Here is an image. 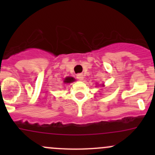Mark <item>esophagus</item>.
<instances>
[{"label": "esophagus", "instance_id": "1", "mask_svg": "<svg viewBox=\"0 0 155 155\" xmlns=\"http://www.w3.org/2000/svg\"><path fill=\"white\" fill-rule=\"evenodd\" d=\"M83 75L82 74V73H79V74L77 75V79H79V80H82L83 79Z\"/></svg>", "mask_w": 155, "mask_h": 155}]
</instances>
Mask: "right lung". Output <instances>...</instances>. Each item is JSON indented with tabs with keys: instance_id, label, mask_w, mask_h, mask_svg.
Here are the masks:
<instances>
[{
	"instance_id": "obj_1",
	"label": "right lung",
	"mask_w": 155,
	"mask_h": 155,
	"mask_svg": "<svg viewBox=\"0 0 155 155\" xmlns=\"http://www.w3.org/2000/svg\"><path fill=\"white\" fill-rule=\"evenodd\" d=\"M75 81V79L73 77H67L65 78L64 81V83H71L72 82H74Z\"/></svg>"
}]
</instances>
